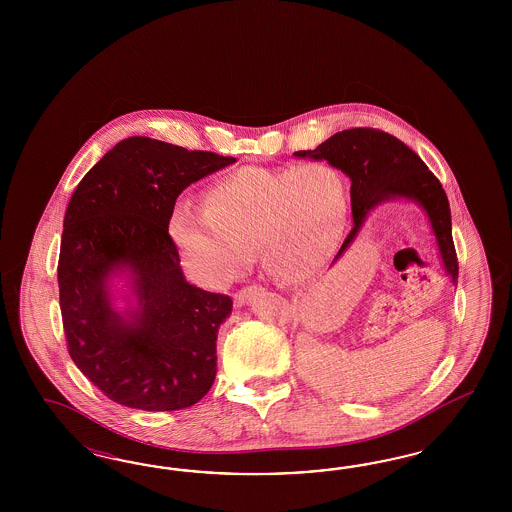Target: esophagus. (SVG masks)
I'll return each mask as SVG.
<instances>
[{
  "mask_svg": "<svg viewBox=\"0 0 512 512\" xmlns=\"http://www.w3.org/2000/svg\"><path fill=\"white\" fill-rule=\"evenodd\" d=\"M261 291H263V289L257 287V285L246 287V289H242V291H238V293L234 295V302H236L238 306H246V304H249Z\"/></svg>",
  "mask_w": 512,
  "mask_h": 512,
  "instance_id": "34e87169",
  "label": "esophagus"
}]
</instances>
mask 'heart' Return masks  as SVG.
<instances>
[{"mask_svg": "<svg viewBox=\"0 0 512 512\" xmlns=\"http://www.w3.org/2000/svg\"><path fill=\"white\" fill-rule=\"evenodd\" d=\"M347 216L345 178L328 163L246 167L210 187L204 204L176 202L169 233L189 272L210 287L246 274L257 249L272 278L304 283L336 255Z\"/></svg>", "mask_w": 512, "mask_h": 512, "instance_id": "b5f03b06", "label": "heart"}]
</instances>
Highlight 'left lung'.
I'll use <instances>...</instances> for the list:
<instances>
[{
    "label": "left lung",
    "instance_id": "8db88e82",
    "mask_svg": "<svg viewBox=\"0 0 512 512\" xmlns=\"http://www.w3.org/2000/svg\"><path fill=\"white\" fill-rule=\"evenodd\" d=\"M295 157L326 161L351 180L355 227L347 234L334 263L351 248L373 208L388 201L413 202L428 217L443 268L456 285L458 259L447 193L419 155L402 140L370 127H355L332 135L315 150L295 152Z\"/></svg>",
    "mask_w": 512,
    "mask_h": 512
}]
</instances>
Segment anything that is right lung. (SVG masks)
I'll list each match as a JSON object with an SVG mask.
<instances>
[{
	"instance_id": "obj_1",
	"label": "right lung",
	"mask_w": 512,
	"mask_h": 512,
	"mask_svg": "<svg viewBox=\"0 0 512 512\" xmlns=\"http://www.w3.org/2000/svg\"><path fill=\"white\" fill-rule=\"evenodd\" d=\"M234 157L163 140L118 142L80 180L58 263L69 355L112 402L142 411L191 407L214 385L229 296L187 281L169 219L178 195ZM125 281L120 296L115 281ZM124 297V311L115 300Z\"/></svg>"
}]
</instances>
